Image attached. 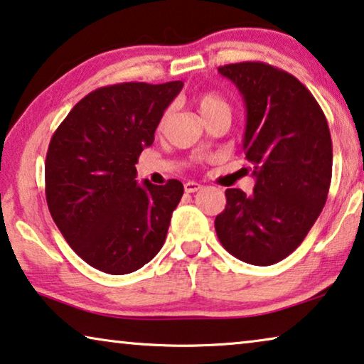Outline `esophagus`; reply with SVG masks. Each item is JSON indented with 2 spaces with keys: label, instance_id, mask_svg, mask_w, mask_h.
I'll return each instance as SVG.
<instances>
[{
  "label": "esophagus",
  "instance_id": "34e87169",
  "mask_svg": "<svg viewBox=\"0 0 364 364\" xmlns=\"http://www.w3.org/2000/svg\"><path fill=\"white\" fill-rule=\"evenodd\" d=\"M200 188H202V186H200V183H197V182H186L183 183V191H186L187 193H193V192H197V191H200Z\"/></svg>",
  "mask_w": 364,
  "mask_h": 364
}]
</instances>
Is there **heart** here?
Listing matches in <instances>:
<instances>
[{"instance_id": "b5f03b06", "label": "heart", "mask_w": 364, "mask_h": 364, "mask_svg": "<svg viewBox=\"0 0 364 364\" xmlns=\"http://www.w3.org/2000/svg\"><path fill=\"white\" fill-rule=\"evenodd\" d=\"M197 103H198L200 113H202V117L205 119H208L212 117H218V114L231 117V107H230L228 100H226L225 97H221V95L217 92H203L197 98ZM169 113H171V109H166V112L162 113L161 121H159L161 128L164 126L167 118H169Z\"/></svg>"}]
</instances>
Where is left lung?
<instances>
[{
  "mask_svg": "<svg viewBox=\"0 0 364 364\" xmlns=\"http://www.w3.org/2000/svg\"><path fill=\"white\" fill-rule=\"evenodd\" d=\"M246 103L243 151L256 186L228 188L215 218L220 243L255 266L296 251L318 218L331 182L333 149L326 118L304 83L264 62L218 67Z\"/></svg>",
  "mask_w": 364,
  "mask_h": 364,
  "instance_id": "left-lung-1",
  "label": "left lung"
}]
</instances>
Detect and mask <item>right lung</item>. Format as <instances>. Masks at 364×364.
Listing matches in <instances>:
<instances>
[{
	"instance_id": "right-lung-1",
	"label": "right lung",
	"mask_w": 364,
	"mask_h": 364,
	"mask_svg": "<svg viewBox=\"0 0 364 364\" xmlns=\"http://www.w3.org/2000/svg\"><path fill=\"white\" fill-rule=\"evenodd\" d=\"M183 82H124L83 97L52 134L46 198L57 228L87 264L129 274L164 245L183 186L138 183L136 164Z\"/></svg>"
}]
</instances>
